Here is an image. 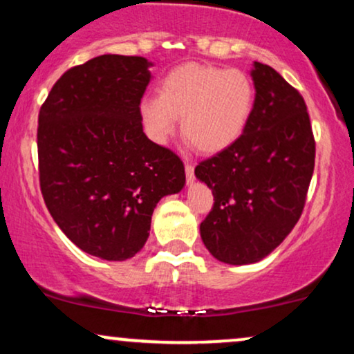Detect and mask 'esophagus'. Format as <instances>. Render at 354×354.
<instances>
[{"mask_svg": "<svg viewBox=\"0 0 354 354\" xmlns=\"http://www.w3.org/2000/svg\"><path fill=\"white\" fill-rule=\"evenodd\" d=\"M185 173H186V180H188V183H193V180H194V166L191 163H186L185 165Z\"/></svg>", "mask_w": 354, "mask_h": 354, "instance_id": "1", "label": "esophagus"}]
</instances>
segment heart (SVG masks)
Returning a JSON list of instances; mask_svg holds the SVG:
<instances>
[{"instance_id": "1", "label": "heart", "mask_w": 354, "mask_h": 354, "mask_svg": "<svg viewBox=\"0 0 354 354\" xmlns=\"http://www.w3.org/2000/svg\"><path fill=\"white\" fill-rule=\"evenodd\" d=\"M254 103L250 76L239 70L189 63L169 71L158 96L140 103L146 135L163 145L181 116V135L200 153L226 149L245 131Z\"/></svg>"}]
</instances>
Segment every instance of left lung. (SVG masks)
Instances as JSON below:
<instances>
[{
  "label": "left lung",
  "instance_id": "1",
  "mask_svg": "<svg viewBox=\"0 0 354 354\" xmlns=\"http://www.w3.org/2000/svg\"><path fill=\"white\" fill-rule=\"evenodd\" d=\"M251 76L256 96L245 131L194 168L214 196L201 239L228 265L256 263L279 246L301 216L315 169L303 96L268 64L254 63Z\"/></svg>",
  "mask_w": 354,
  "mask_h": 354
}]
</instances>
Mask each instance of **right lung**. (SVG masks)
Instances as JSON below:
<instances>
[{"instance_id":"1","label":"right lung","mask_w":354,"mask_h":354,"mask_svg":"<svg viewBox=\"0 0 354 354\" xmlns=\"http://www.w3.org/2000/svg\"><path fill=\"white\" fill-rule=\"evenodd\" d=\"M149 66L141 56L93 58L63 73L39 108L44 205L80 250L108 261L133 258L156 203L185 186L180 156L143 133Z\"/></svg>"}]
</instances>
